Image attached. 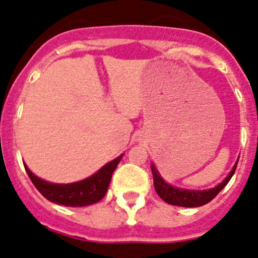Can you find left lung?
Returning a JSON list of instances; mask_svg holds the SVG:
<instances>
[{"mask_svg": "<svg viewBox=\"0 0 258 258\" xmlns=\"http://www.w3.org/2000/svg\"><path fill=\"white\" fill-rule=\"evenodd\" d=\"M236 165H238V163L234 165V168H232V170L230 172V174L227 175L226 178L223 179V182H221L218 186L211 188V190L204 191L182 190V188L178 187H173V186H170L169 183H166V182L161 178L159 172H157V169L155 168V165H151V170L152 175H154L155 190H156L157 195H159L164 202L168 203V204H172V206L194 208V207L204 206V204H207V203H209L211 200H213L214 198L217 197V194L229 183L232 174L235 173Z\"/></svg>", "mask_w": 258, "mask_h": 258, "instance_id": "1", "label": "left lung"}]
</instances>
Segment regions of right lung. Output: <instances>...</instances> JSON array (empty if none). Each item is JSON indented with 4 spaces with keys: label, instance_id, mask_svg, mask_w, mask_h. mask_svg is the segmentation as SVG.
Returning a JSON list of instances; mask_svg holds the SVG:
<instances>
[{
    "label": "right lung",
    "instance_id": "1",
    "mask_svg": "<svg viewBox=\"0 0 258 258\" xmlns=\"http://www.w3.org/2000/svg\"><path fill=\"white\" fill-rule=\"evenodd\" d=\"M121 157L122 155H120L115 160L109 161L92 177L67 184L51 183V182L44 181V179L36 177L27 168V165H24V168H26V172L31 178L32 183L35 184V187L40 191L41 195L46 198L49 202L66 207H85L103 199L108 190L113 170L116 169Z\"/></svg>",
    "mask_w": 258,
    "mask_h": 258
}]
</instances>
